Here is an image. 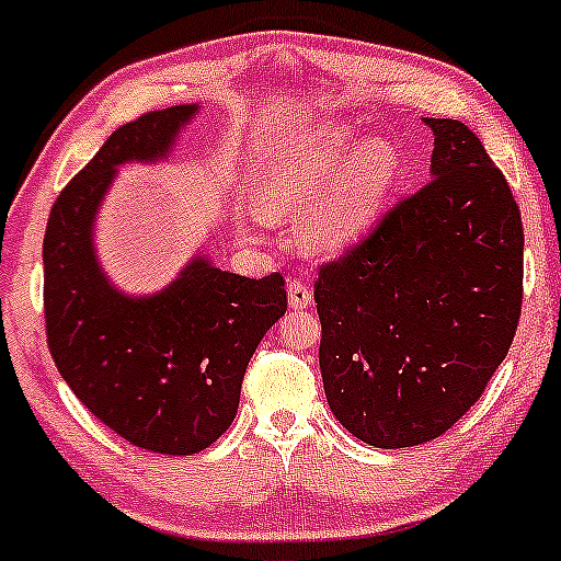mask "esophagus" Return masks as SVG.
I'll return each instance as SVG.
<instances>
[{
    "label": "esophagus",
    "instance_id": "34e87169",
    "mask_svg": "<svg viewBox=\"0 0 561 561\" xmlns=\"http://www.w3.org/2000/svg\"><path fill=\"white\" fill-rule=\"evenodd\" d=\"M287 300H289V308L302 311V308L311 306V287H308L302 279H289L287 282Z\"/></svg>",
    "mask_w": 561,
    "mask_h": 561
}]
</instances>
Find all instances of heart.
I'll return each mask as SVG.
<instances>
[{
	"label": "heart",
	"instance_id": "obj_1",
	"mask_svg": "<svg viewBox=\"0 0 561 561\" xmlns=\"http://www.w3.org/2000/svg\"><path fill=\"white\" fill-rule=\"evenodd\" d=\"M401 173V152L388 139L356 145L351 126L311 128L268 158L255 210L266 221L298 219V240L311 253H337L364 234Z\"/></svg>",
	"mask_w": 561,
	"mask_h": 561
}]
</instances>
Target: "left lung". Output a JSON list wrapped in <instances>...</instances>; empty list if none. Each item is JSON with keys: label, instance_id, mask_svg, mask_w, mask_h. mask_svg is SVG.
Listing matches in <instances>:
<instances>
[{"label": "left lung", "instance_id": "1", "mask_svg": "<svg viewBox=\"0 0 561 561\" xmlns=\"http://www.w3.org/2000/svg\"><path fill=\"white\" fill-rule=\"evenodd\" d=\"M424 124L433 179L313 285L327 401L375 448L454 427L506 358L523 308V218L504 173L461 121Z\"/></svg>", "mask_w": 561, "mask_h": 561}]
</instances>
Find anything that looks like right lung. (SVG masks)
Returning a JSON list of instances; mask_svg holds the SVG:
<instances>
[{
  "label": "right lung",
  "instance_id": "obj_1",
  "mask_svg": "<svg viewBox=\"0 0 561 561\" xmlns=\"http://www.w3.org/2000/svg\"><path fill=\"white\" fill-rule=\"evenodd\" d=\"M197 105L115 128L70 179L44 234V324L57 371L102 424L137 448L192 456L234 422L255 347L285 317L279 274L250 279L195 255L145 298L115 289L94 255V218L124 163H156Z\"/></svg>",
  "mask_w": 561,
  "mask_h": 561
}]
</instances>
